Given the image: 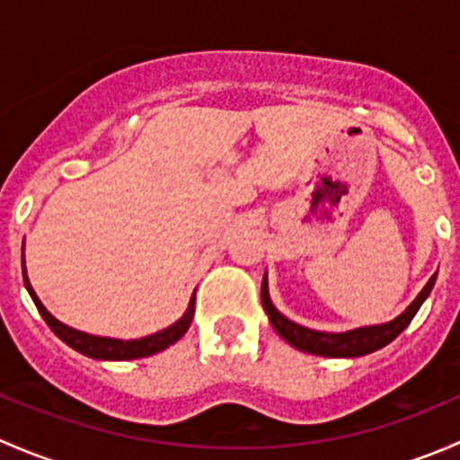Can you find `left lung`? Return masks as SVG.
I'll return each mask as SVG.
<instances>
[{
	"mask_svg": "<svg viewBox=\"0 0 460 460\" xmlns=\"http://www.w3.org/2000/svg\"><path fill=\"white\" fill-rule=\"evenodd\" d=\"M436 282V273L429 278L428 285L423 287L419 296L414 298V303L405 309L398 318L389 320L383 324H372V327H358L349 329V332L341 333H327V332H316V329H307L303 324L294 323L287 316H282L276 307H273L271 298H269V285H267V273L262 278V307L267 312L269 323L273 324L280 338H285L291 347L300 351H307V354L316 356H327V358H356V356H367L376 349H383L385 345L394 341L401 332H405L407 324L411 323V318L416 316V312L420 309V305L425 303V298L429 296L431 287Z\"/></svg>",
	"mask_w": 460,
	"mask_h": 460,
	"instance_id": "8db88e82",
	"label": "left lung"
}]
</instances>
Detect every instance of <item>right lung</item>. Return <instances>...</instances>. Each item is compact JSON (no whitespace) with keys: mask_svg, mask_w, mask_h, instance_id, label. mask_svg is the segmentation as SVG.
Instances as JSON below:
<instances>
[{"mask_svg":"<svg viewBox=\"0 0 460 460\" xmlns=\"http://www.w3.org/2000/svg\"><path fill=\"white\" fill-rule=\"evenodd\" d=\"M22 273H24V285L29 289L32 303H35L37 312L41 314V318L46 320L50 329H53L55 336L59 341L66 342L68 347H73L75 351L80 354L88 356V358H95V360H133V358H146V356L157 354V351L166 349L169 345L178 342L180 338L187 333L189 324H191L193 314H196V294L191 296L189 300V307L184 312V316L180 320H175L171 327L162 329V332L151 333V336H144V338H136V341H119V338H104V336H93V333H84V332H77V329L68 327V324L59 323L49 309L41 305V300L37 298V294L32 291L29 276H26V264H24V256H22Z\"/></svg>","mask_w":460,"mask_h":460,"instance_id":"obj_1","label":"right lung"}]
</instances>
